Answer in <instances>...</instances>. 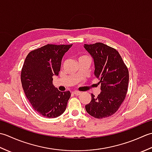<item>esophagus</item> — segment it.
Listing matches in <instances>:
<instances>
[{"label":"esophagus","instance_id":"obj_1","mask_svg":"<svg viewBox=\"0 0 152 152\" xmlns=\"http://www.w3.org/2000/svg\"><path fill=\"white\" fill-rule=\"evenodd\" d=\"M72 93H73L74 95H79L81 94V92H80V91H73V92H72Z\"/></svg>","mask_w":152,"mask_h":152}]
</instances>
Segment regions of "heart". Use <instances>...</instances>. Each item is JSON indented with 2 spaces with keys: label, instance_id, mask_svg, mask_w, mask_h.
<instances>
[{
  "label": "heart",
  "instance_id": "obj_1",
  "mask_svg": "<svg viewBox=\"0 0 152 152\" xmlns=\"http://www.w3.org/2000/svg\"><path fill=\"white\" fill-rule=\"evenodd\" d=\"M88 57V56H82V57H81L80 58H82V57Z\"/></svg>",
  "mask_w": 152,
  "mask_h": 152
}]
</instances>
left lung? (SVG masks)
<instances>
[{"mask_svg": "<svg viewBox=\"0 0 152 152\" xmlns=\"http://www.w3.org/2000/svg\"><path fill=\"white\" fill-rule=\"evenodd\" d=\"M95 65L94 75L101 83V92L86 105V112L98 119L117 112L127 94L129 71L118 51L101 42L84 44Z\"/></svg>", "mask_w": 152, "mask_h": 152, "instance_id": "8db88e82", "label": "left lung"}]
</instances>
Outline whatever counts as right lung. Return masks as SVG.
<instances>
[{"instance_id": "obj_1", "label": "right lung", "mask_w": 152, "mask_h": 152, "mask_svg": "<svg viewBox=\"0 0 152 152\" xmlns=\"http://www.w3.org/2000/svg\"><path fill=\"white\" fill-rule=\"evenodd\" d=\"M72 44H48L27 55L21 74L22 87L32 107L48 118L65 111L70 91L61 92L53 84V76H58L61 60Z\"/></svg>"}]
</instances>
